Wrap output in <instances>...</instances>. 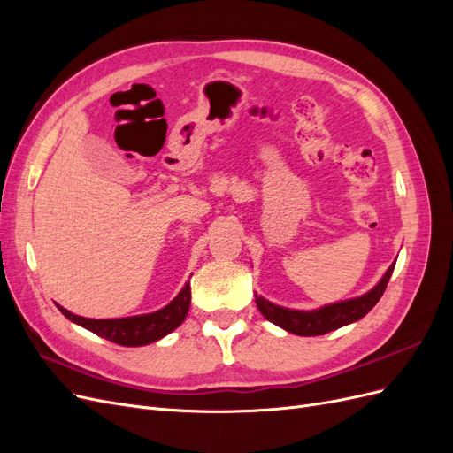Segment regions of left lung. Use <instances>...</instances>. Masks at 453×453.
<instances>
[{"label":"left lung","mask_w":453,"mask_h":453,"mask_svg":"<svg viewBox=\"0 0 453 453\" xmlns=\"http://www.w3.org/2000/svg\"><path fill=\"white\" fill-rule=\"evenodd\" d=\"M393 268H395V263L389 266V270L386 272V276L381 278V281L366 295H363L359 298L344 300V303L325 306V308L315 310V311L287 310V308L268 303L266 298L258 296L257 293H255V303H257V308L260 310V313H263L268 321L285 328V331H289L298 336H319V334H326V333L334 331V328L344 326L348 323L357 321L363 318V315H366L370 310H372L378 300L381 298L383 291H386V287H388L389 278L393 273Z\"/></svg>","instance_id":"obj_1"}]
</instances>
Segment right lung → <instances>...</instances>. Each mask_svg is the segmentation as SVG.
Instances as JSON below:
<instances>
[{"mask_svg":"<svg viewBox=\"0 0 453 453\" xmlns=\"http://www.w3.org/2000/svg\"><path fill=\"white\" fill-rule=\"evenodd\" d=\"M58 306V304H57ZM190 306V283H187L181 293L177 295L172 303L155 313L147 315H134V318H122V319H87L75 315L72 311L58 306V310L65 315L67 319L88 328L90 333L98 334L109 342H115L119 346H145L150 342H157L162 336L170 334L180 326Z\"/></svg>","mask_w":453,"mask_h":453,"instance_id":"1","label":"right lung"}]
</instances>
